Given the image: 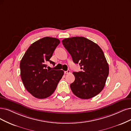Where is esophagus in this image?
Wrapping results in <instances>:
<instances>
[{
    "mask_svg": "<svg viewBox=\"0 0 131 131\" xmlns=\"http://www.w3.org/2000/svg\"><path fill=\"white\" fill-rule=\"evenodd\" d=\"M64 73L65 74H70L71 73V71L70 70H67V71H65Z\"/></svg>",
    "mask_w": 131,
    "mask_h": 131,
    "instance_id": "obj_1",
    "label": "esophagus"
}]
</instances>
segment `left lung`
Instances as JSON below:
<instances>
[{"label":"left lung","mask_w":131,"mask_h":131,"mask_svg":"<svg viewBox=\"0 0 131 131\" xmlns=\"http://www.w3.org/2000/svg\"><path fill=\"white\" fill-rule=\"evenodd\" d=\"M73 61L79 64L80 72H73L75 80L70 88L78 98L88 99L98 94L104 88L109 73L108 64L101 48L95 42L83 37L62 40Z\"/></svg>","instance_id":"left-lung-1"}]
</instances>
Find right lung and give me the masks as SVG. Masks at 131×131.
Masks as SVG:
<instances>
[{
	"label": "right lung",
	"mask_w": 131,
	"mask_h": 131,
	"mask_svg": "<svg viewBox=\"0 0 131 131\" xmlns=\"http://www.w3.org/2000/svg\"><path fill=\"white\" fill-rule=\"evenodd\" d=\"M57 38L46 37L33 42L28 47L20 62V75L26 90L33 96L44 99L55 91L64 72L62 70L47 69V62L59 44Z\"/></svg>",
	"instance_id": "obj_1"
}]
</instances>
